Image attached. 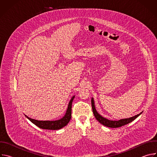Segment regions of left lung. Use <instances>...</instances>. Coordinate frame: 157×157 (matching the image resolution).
<instances>
[{
    "instance_id": "left-lung-1",
    "label": "left lung",
    "mask_w": 157,
    "mask_h": 157,
    "mask_svg": "<svg viewBox=\"0 0 157 157\" xmlns=\"http://www.w3.org/2000/svg\"><path fill=\"white\" fill-rule=\"evenodd\" d=\"M91 105H92V108H93V112L94 113V115L96 117V119L103 125L108 127H111V128H117V127H120L122 126H124L131 122H132L133 121L135 120L136 118H137L142 113H140V114L136 115L135 116H133L132 117H129V118H125V119H122L118 121H113V120H109L104 117H102L101 114H99L98 111L96 109L95 107V104H94V98H92L91 99Z\"/></svg>"
}]
</instances>
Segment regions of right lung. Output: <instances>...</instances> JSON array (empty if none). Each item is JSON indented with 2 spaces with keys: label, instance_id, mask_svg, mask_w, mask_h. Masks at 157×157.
<instances>
[{
  "label": "right lung",
  "instance_id": "right-lung-1",
  "mask_svg": "<svg viewBox=\"0 0 157 157\" xmlns=\"http://www.w3.org/2000/svg\"><path fill=\"white\" fill-rule=\"evenodd\" d=\"M75 96H73L71 100L69 102L68 108H67L66 112L64 116L56 121H38L33 119H31L25 115L26 117L29 119L33 124L36 125L37 127L42 129L47 130H59L68 124L71 118V108H72V102L75 98Z\"/></svg>",
  "mask_w": 157,
  "mask_h": 157
}]
</instances>
